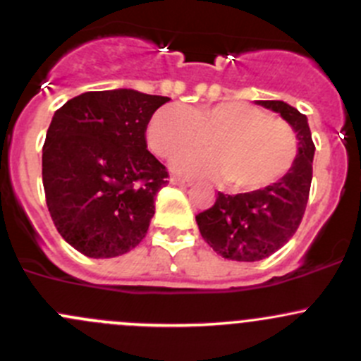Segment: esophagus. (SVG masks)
Here are the masks:
<instances>
[{"mask_svg": "<svg viewBox=\"0 0 361 361\" xmlns=\"http://www.w3.org/2000/svg\"><path fill=\"white\" fill-rule=\"evenodd\" d=\"M169 181L173 185H180V187H190L192 185L190 180H187V178H180V176H173Z\"/></svg>", "mask_w": 361, "mask_h": 361, "instance_id": "obj_1", "label": "esophagus"}]
</instances>
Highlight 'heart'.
Instances as JSON below:
<instances>
[{"label":"heart","mask_w":361,"mask_h":361,"mask_svg":"<svg viewBox=\"0 0 361 361\" xmlns=\"http://www.w3.org/2000/svg\"><path fill=\"white\" fill-rule=\"evenodd\" d=\"M207 140L209 152L174 159L178 173L225 178L235 192H255L274 185L293 167L297 134L279 118L243 101L209 106L159 108L147 126L148 148L157 157L173 159Z\"/></svg>","instance_id":"b5f03b06"}]
</instances>
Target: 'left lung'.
Here are the masks:
<instances>
[{"instance_id": "1", "label": "left lung", "mask_w": 361, "mask_h": 361, "mask_svg": "<svg viewBox=\"0 0 361 361\" xmlns=\"http://www.w3.org/2000/svg\"><path fill=\"white\" fill-rule=\"evenodd\" d=\"M283 116L297 133L298 154L285 178L262 190L227 195L218 192L209 209L195 216L204 241L228 260L271 257L297 232L307 206L314 143L307 116L283 101H257Z\"/></svg>"}]
</instances>
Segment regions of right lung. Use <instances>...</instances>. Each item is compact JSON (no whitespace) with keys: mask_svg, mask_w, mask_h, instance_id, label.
<instances>
[{"mask_svg":"<svg viewBox=\"0 0 361 361\" xmlns=\"http://www.w3.org/2000/svg\"><path fill=\"white\" fill-rule=\"evenodd\" d=\"M169 97L97 90L54 113L43 145L47 206L63 239L90 258L136 248L166 187V166L147 150V126Z\"/></svg>","mask_w":361,"mask_h":361,"instance_id":"right-lung-1","label":"right lung"}]
</instances>
